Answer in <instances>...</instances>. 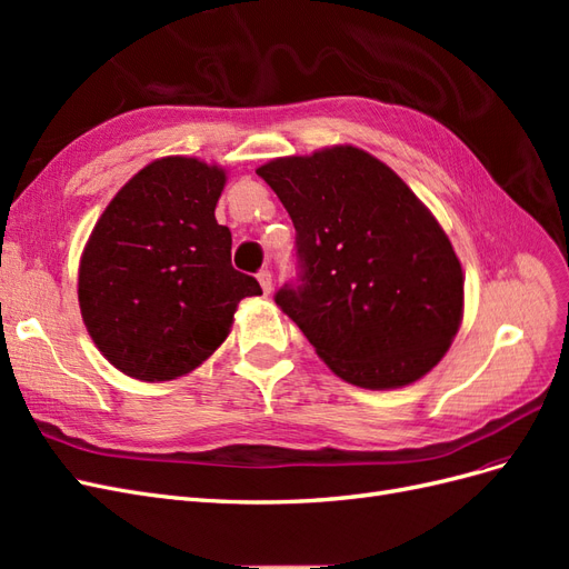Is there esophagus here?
Masks as SVG:
<instances>
[{
  "label": "esophagus",
  "mask_w": 569,
  "mask_h": 569,
  "mask_svg": "<svg viewBox=\"0 0 569 569\" xmlns=\"http://www.w3.org/2000/svg\"><path fill=\"white\" fill-rule=\"evenodd\" d=\"M256 278H258V282H261V289L266 291V295H270V291H272V272L268 268H263L261 272L256 274Z\"/></svg>",
  "instance_id": "esophagus-1"
}]
</instances>
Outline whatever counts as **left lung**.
Instances as JSON below:
<instances>
[{
    "label": "left lung",
    "mask_w": 569,
    "mask_h": 569,
    "mask_svg": "<svg viewBox=\"0 0 569 569\" xmlns=\"http://www.w3.org/2000/svg\"><path fill=\"white\" fill-rule=\"evenodd\" d=\"M297 230L299 284L274 303L343 382L399 389L432 370L462 320V268L427 206L380 159L337 144L256 170Z\"/></svg>",
    "instance_id": "obj_1"
}]
</instances>
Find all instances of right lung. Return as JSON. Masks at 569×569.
Listing matches in <instances>:
<instances>
[{"label": "right lung", "instance_id": "obj_1", "mask_svg": "<svg viewBox=\"0 0 569 569\" xmlns=\"http://www.w3.org/2000/svg\"><path fill=\"white\" fill-rule=\"evenodd\" d=\"M226 170L189 157L151 161L111 199L84 244L78 301L113 368L166 382L209 358L237 303L261 295L232 268V234L218 226Z\"/></svg>", "mask_w": 569, "mask_h": 569}]
</instances>
